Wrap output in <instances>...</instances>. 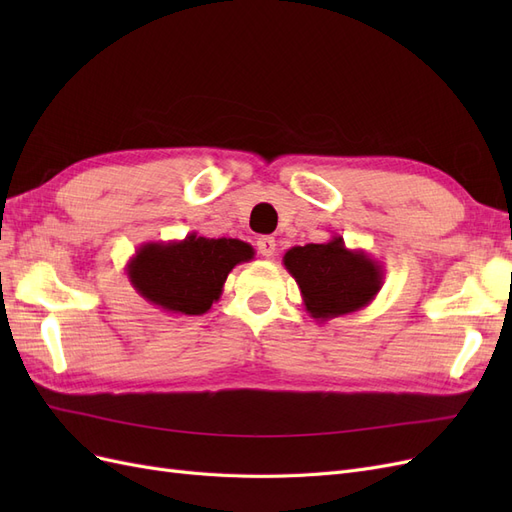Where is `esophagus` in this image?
<instances>
[{
    "label": "esophagus",
    "mask_w": 512,
    "mask_h": 512,
    "mask_svg": "<svg viewBox=\"0 0 512 512\" xmlns=\"http://www.w3.org/2000/svg\"><path fill=\"white\" fill-rule=\"evenodd\" d=\"M256 245H258V252H260L262 256H267V258L275 254V247H277V243H275L273 237H260V239L256 241Z\"/></svg>",
    "instance_id": "1"
}]
</instances>
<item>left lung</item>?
<instances>
[{"label":"left lung","mask_w":512,"mask_h":512,"mask_svg":"<svg viewBox=\"0 0 512 512\" xmlns=\"http://www.w3.org/2000/svg\"><path fill=\"white\" fill-rule=\"evenodd\" d=\"M284 267L297 282L307 314L331 320L363 309L376 299L384 269L363 250H348L344 237L290 247Z\"/></svg>","instance_id":"obj_1"}]
</instances>
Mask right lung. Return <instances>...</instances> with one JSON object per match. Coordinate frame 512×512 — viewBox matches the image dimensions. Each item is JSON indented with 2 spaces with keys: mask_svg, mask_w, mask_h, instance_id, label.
I'll return each instance as SVG.
<instances>
[{
  "mask_svg": "<svg viewBox=\"0 0 512 512\" xmlns=\"http://www.w3.org/2000/svg\"><path fill=\"white\" fill-rule=\"evenodd\" d=\"M254 258L239 239H209L190 232L181 241H151L128 262V277L145 301L168 314L203 316L220 299L228 273Z\"/></svg>",
  "mask_w": 512,
  "mask_h": 512,
  "instance_id": "add662e5",
  "label": "right lung"
}]
</instances>
